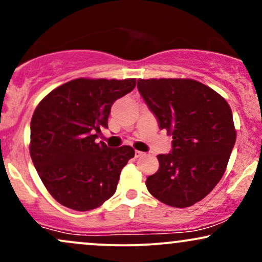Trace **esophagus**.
Segmentation results:
<instances>
[{
  "label": "esophagus",
  "mask_w": 262,
  "mask_h": 262,
  "mask_svg": "<svg viewBox=\"0 0 262 262\" xmlns=\"http://www.w3.org/2000/svg\"><path fill=\"white\" fill-rule=\"evenodd\" d=\"M143 155H145V152L140 151V150H135V158H140Z\"/></svg>",
  "instance_id": "34e87169"
}]
</instances>
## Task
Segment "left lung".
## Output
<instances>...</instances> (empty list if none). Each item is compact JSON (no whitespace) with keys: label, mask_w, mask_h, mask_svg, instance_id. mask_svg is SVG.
Instances as JSON below:
<instances>
[{"label":"left lung","mask_w":262,"mask_h":262,"mask_svg":"<svg viewBox=\"0 0 262 262\" xmlns=\"http://www.w3.org/2000/svg\"><path fill=\"white\" fill-rule=\"evenodd\" d=\"M138 90L173 139L171 154L158 155L160 166L146 179L148 191L167 206H193L227 170L236 139L230 106L192 79H139Z\"/></svg>","instance_id":"left-lung-1"}]
</instances>
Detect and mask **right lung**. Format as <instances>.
Returning a JSON list of instances; mask_svg holds the SVG:
<instances>
[{
  "mask_svg": "<svg viewBox=\"0 0 262 262\" xmlns=\"http://www.w3.org/2000/svg\"><path fill=\"white\" fill-rule=\"evenodd\" d=\"M135 83V79L81 77L39 102L31 121L29 152L45 188L60 204L86 212L114 194L134 149L108 148L96 143V133L108 128L113 102L133 91Z\"/></svg>",
  "mask_w": 262,
  "mask_h": 262,
  "instance_id": "right-lung-1",
  "label": "right lung"
}]
</instances>
